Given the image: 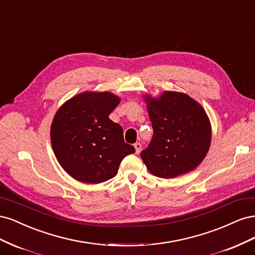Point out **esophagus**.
Masks as SVG:
<instances>
[{"instance_id":"34e87169","label":"esophagus","mask_w":255,"mask_h":255,"mask_svg":"<svg viewBox=\"0 0 255 255\" xmlns=\"http://www.w3.org/2000/svg\"><path fill=\"white\" fill-rule=\"evenodd\" d=\"M134 148H135V150H136V153L139 154L140 151H141V143H140V142L134 143Z\"/></svg>"}]
</instances>
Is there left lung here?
I'll return each instance as SVG.
<instances>
[{"label": "left lung", "mask_w": 255, "mask_h": 255, "mask_svg": "<svg viewBox=\"0 0 255 255\" xmlns=\"http://www.w3.org/2000/svg\"><path fill=\"white\" fill-rule=\"evenodd\" d=\"M153 128L148 148L140 153L148 170L171 179L192 171L211 145V122L203 107L186 94L165 91L144 97Z\"/></svg>", "instance_id": "obj_1"}]
</instances>
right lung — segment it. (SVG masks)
Returning <instances> with one entry per match:
<instances>
[{"label": "right lung", "mask_w": 255, "mask_h": 255, "mask_svg": "<svg viewBox=\"0 0 255 255\" xmlns=\"http://www.w3.org/2000/svg\"><path fill=\"white\" fill-rule=\"evenodd\" d=\"M120 101L109 91H86L68 100L54 116L52 148L73 179L105 182L117 174L122 159L135 152L123 139L122 128L109 118Z\"/></svg>", "instance_id": "1"}]
</instances>
